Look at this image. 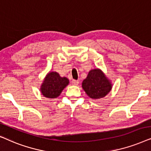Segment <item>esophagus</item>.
<instances>
[{"mask_svg": "<svg viewBox=\"0 0 151 151\" xmlns=\"http://www.w3.org/2000/svg\"><path fill=\"white\" fill-rule=\"evenodd\" d=\"M72 84L74 86H77L79 84V81H77V80H72Z\"/></svg>", "mask_w": 151, "mask_h": 151, "instance_id": "34e87169", "label": "esophagus"}]
</instances>
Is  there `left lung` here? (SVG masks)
Wrapping results in <instances>:
<instances>
[{
    "instance_id": "8db88e82",
    "label": "left lung",
    "mask_w": 151,
    "mask_h": 151,
    "mask_svg": "<svg viewBox=\"0 0 151 151\" xmlns=\"http://www.w3.org/2000/svg\"><path fill=\"white\" fill-rule=\"evenodd\" d=\"M82 88L92 99L104 98L112 89L111 82L100 69H93L88 72L82 82Z\"/></svg>"
}]
</instances>
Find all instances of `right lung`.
Here are the masks:
<instances>
[{"label":"right lung","instance_id":"right-lung-1","mask_svg":"<svg viewBox=\"0 0 151 151\" xmlns=\"http://www.w3.org/2000/svg\"><path fill=\"white\" fill-rule=\"evenodd\" d=\"M69 84L66 77H61L57 72H49L41 86V92L45 97L55 99L61 94V92Z\"/></svg>","mask_w":151,"mask_h":151}]
</instances>
